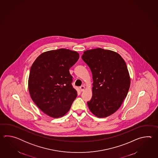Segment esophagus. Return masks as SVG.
I'll list each match as a JSON object with an SVG mask.
<instances>
[{
	"label": "esophagus",
	"mask_w": 158,
	"mask_h": 158,
	"mask_svg": "<svg viewBox=\"0 0 158 158\" xmlns=\"http://www.w3.org/2000/svg\"><path fill=\"white\" fill-rule=\"evenodd\" d=\"M80 89L81 91H84L85 90V86L84 85H82V86H81L80 87Z\"/></svg>",
	"instance_id": "esophagus-1"
}]
</instances>
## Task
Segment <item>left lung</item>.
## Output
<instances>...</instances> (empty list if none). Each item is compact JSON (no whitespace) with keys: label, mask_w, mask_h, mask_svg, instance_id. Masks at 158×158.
<instances>
[{"label":"left lung","mask_w":158,"mask_h":158,"mask_svg":"<svg viewBox=\"0 0 158 158\" xmlns=\"http://www.w3.org/2000/svg\"><path fill=\"white\" fill-rule=\"evenodd\" d=\"M93 76V96L87 106L98 118L114 114L128 94L131 77L123 57L113 51L101 48L87 50L82 55Z\"/></svg>","instance_id":"obj_1"}]
</instances>
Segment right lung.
<instances>
[{"label": "right lung", "mask_w": 158, "mask_h": 158, "mask_svg": "<svg viewBox=\"0 0 158 158\" xmlns=\"http://www.w3.org/2000/svg\"><path fill=\"white\" fill-rule=\"evenodd\" d=\"M78 59L77 52L60 48L42 53L31 67L28 80L30 97L51 118L66 114L77 97L69 70Z\"/></svg>", "instance_id": "obj_1"}]
</instances>
